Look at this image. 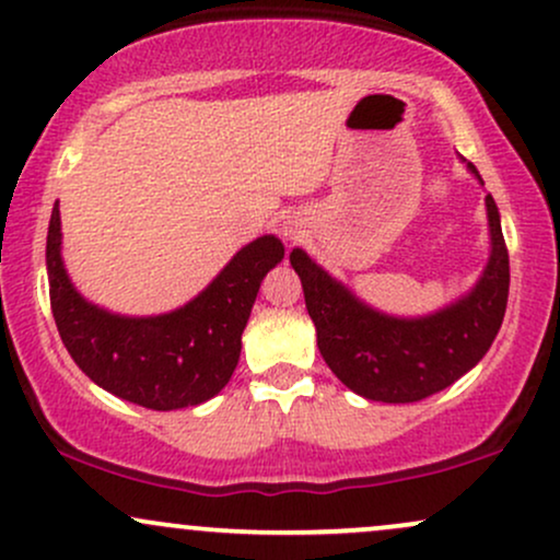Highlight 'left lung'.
<instances>
[{"label": "left lung", "instance_id": "left-lung-1", "mask_svg": "<svg viewBox=\"0 0 560 560\" xmlns=\"http://www.w3.org/2000/svg\"><path fill=\"white\" fill-rule=\"evenodd\" d=\"M466 162V160H464ZM466 170L482 183L477 167ZM490 259L469 293L424 317H393L359 299L327 269L293 248L291 265L304 285L322 359L346 387L383 404H413L464 377L495 340L509 304V252L501 214L485 196Z\"/></svg>", "mask_w": 560, "mask_h": 560}]
</instances>
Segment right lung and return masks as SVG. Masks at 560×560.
<instances>
[{
	"label": "right lung",
	"mask_w": 560,
	"mask_h": 560,
	"mask_svg": "<svg viewBox=\"0 0 560 560\" xmlns=\"http://www.w3.org/2000/svg\"><path fill=\"white\" fill-rule=\"evenodd\" d=\"M282 256L280 238L261 235L188 304L156 317H125L85 301L70 282L55 201L46 235L51 314L72 361L112 396L154 411L199 406L233 377L256 293Z\"/></svg>",
	"instance_id": "add662e5"
}]
</instances>
